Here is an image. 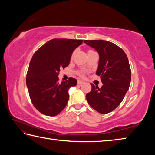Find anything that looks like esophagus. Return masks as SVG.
<instances>
[{
    "mask_svg": "<svg viewBox=\"0 0 155 155\" xmlns=\"http://www.w3.org/2000/svg\"><path fill=\"white\" fill-rule=\"evenodd\" d=\"M83 83H84L83 81H78V85H83Z\"/></svg>",
    "mask_w": 155,
    "mask_h": 155,
    "instance_id": "obj_1",
    "label": "esophagus"
}]
</instances>
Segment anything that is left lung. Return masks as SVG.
I'll use <instances>...</instances> for the list:
<instances>
[{
    "mask_svg": "<svg viewBox=\"0 0 155 155\" xmlns=\"http://www.w3.org/2000/svg\"><path fill=\"white\" fill-rule=\"evenodd\" d=\"M84 43L98 52L96 74L103 83L101 88L91 83V90L86 99L96 111L108 114L121 103L129 88L131 71L128 57L121 48L108 41L84 40Z\"/></svg>",
    "mask_w": 155,
    "mask_h": 155,
    "instance_id": "1",
    "label": "left lung"
}]
</instances>
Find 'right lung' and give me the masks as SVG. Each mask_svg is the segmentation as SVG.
<instances>
[{
  "label": "right lung",
  "mask_w": 155,
  "mask_h": 155,
  "mask_svg": "<svg viewBox=\"0 0 155 155\" xmlns=\"http://www.w3.org/2000/svg\"><path fill=\"white\" fill-rule=\"evenodd\" d=\"M81 40L52 39L41 46L31 59L26 83L34 107L48 116H55L69 99L68 90L77 85L74 78L59 83L60 69L68 66L72 54Z\"/></svg>",
  "instance_id": "1"
}]
</instances>
